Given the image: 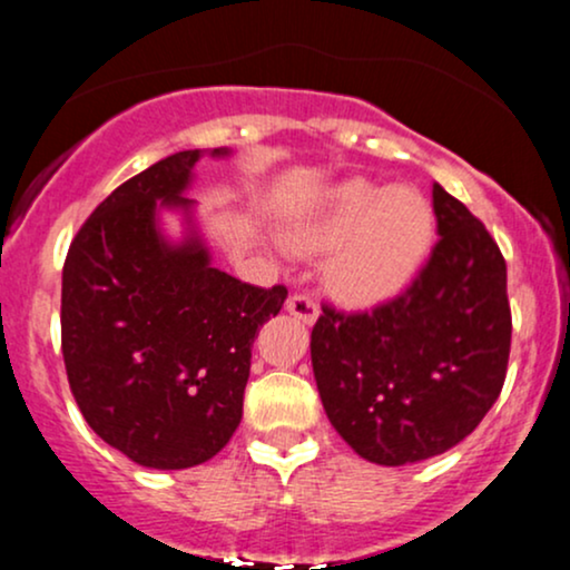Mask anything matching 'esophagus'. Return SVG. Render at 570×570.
<instances>
[{
    "label": "esophagus",
    "mask_w": 570,
    "mask_h": 570,
    "mask_svg": "<svg viewBox=\"0 0 570 570\" xmlns=\"http://www.w3.org/2000/svg\"><path fill=\"white\" fill-rule=\"evenodd\" d=\"M286 311H289L294 318H299V322L307 326L316 324V318H318V305L313 303L307 294H292V297L286 299Z\"/></svg>",
    "instance_id": "34e87169"
}]
</instances>
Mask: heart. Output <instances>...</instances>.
<instances>
[{
  "label": "heart",
  "mask_w": 570,
  "mask_h": 570,
  "mask_svg": "<svg viewBox=\"0 0 570 570\" xmlns=\"http://www.w3.org/2000/svg\"><path fill=\"white\" fill-rule=\"evenodd\" d=\"M434 240V212L421 189L351 179L292 219L284 244L324 257V284L340 303L370 307L410 284Z\"/></svg>",
  "instance_id": "1"
}]
</instances>
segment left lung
Listing matches in <instances>:
<instances>
[{
	"label": "left lung",
	"mask_w": 570,
	"mask_h": 570,
	"mask_svg": "<svg viewBox=\"0 0 570 570\" xmlns=\"http://www.w3.org/2000/svg\"><path fill=\"white\" fill-rule=\"evenodd\" d=\"M436 246L410 289L372 313L324 307L311 362L326 417L364 461L404 466L480 426L507 377V263L480 219L431 189Z\"/></svg>",
	"instance_id": "1"
}]
</instances>
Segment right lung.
<instances>
[{"label":"right lung","mask_w":570,"mask_h":570,"mask_svg":"<svg viewBox=\"0 0 570 570\" xmlns=\"http://www.w3.org/2000/svg\"><path fill=\"white\" fill-rule=\"evenodd\" d=\"M233 149H185L120 185L71 240L61 348L88 426L147 469H189L230 442L259 326L286 286L259 289L214 267L195 166ZM176 213V239L161 225Z\"/></svg>","instance_id":"obj_1"}]
</instances>
